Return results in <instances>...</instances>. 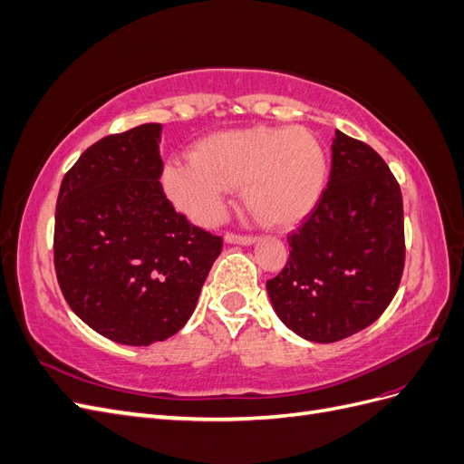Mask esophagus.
<instances>
[{"mask_svg": "<svg viewBox=\"0 0 464 464\" xmlns=\"http://www.w3.org/2000/svg\"><path fill=\"white\" fill-rule=\"evenodd\" d=\"M224 242L227 244H237V246H254L257 237L254 236H240V234H227L224 236Z\"/></svg>", "mask_w": 464, "mask_h": 464, "instance_id": "34e87169", "label": "esophagus"}]
</instances>
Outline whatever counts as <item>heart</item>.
Instances as JSON below:
<instances>
[{
  "instance_id": "obj_1",
  "label": "heart",
  "mask_w": 464,
  "mask_h": 464,
  "mask_svg": "<svg viewBox=\"0 0 464 464\" xmlns=\"http://www.w3.org/2000/svg\"><path fill=\"white\" fill-rule=\"evenodd\" d=\"M191 162L162 170L168 199L193 222L220 220L230 189L269 228H292L312 213L327 181V157L305 128H251L210 133L193 145Z\"/></svg>"
}]
</instances>
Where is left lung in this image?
Instances as JSON below:
<instances>
[{
    "instance_id": "left-lung-1",
    "label": "left lung",
    "mask_w": 464,
    "mask_h": 464,
    "mask_svg": "<svg viewBox=\"0 0 464 464\" xmlns=\"http://www.w3.org/2000/svg\"><path fill=\"white\" fill-rule=\"evenodd\" d=\"M327 189L290 257L266 280L278 319L312 343H336L385 312L404 269L402 195L395 176L366 143L336 130Z\"/></svg>"
}]
</instances>
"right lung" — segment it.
<instances>
[{
	"label": "right lung",
	"mask_w": 464,
	"mask_h": 464,
	"mask_svg": "<svg viewBox=\"0 0 464 464\" xmlns=\"http://www.w3.org/2000/svg\"><path fill=\"white\" fill-rule=\"evenodd\" d=\"M160 123L81 154L55 203L53 263L75 315L106 339L149 346L191 317L222 237L193 227L160 186Z\"/></svg>",
	"instance_id": "add662e5"
}]
</instances>
